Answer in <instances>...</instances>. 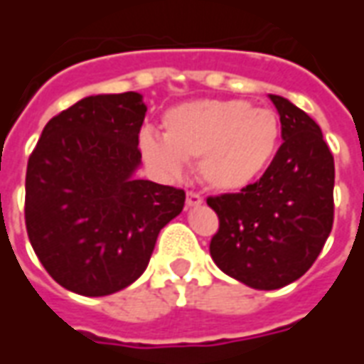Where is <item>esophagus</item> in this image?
Masks as SVG:
<instances>
[{
    "label": "esophagus",
    "mask_w": 364,
    "mask_h": 364,
    "mask_svg": "<svg viewBox=\"0 0 364 364\" xmlns=\"http://www.w3.org/2000/svg\"><path fill=\"white\" fill-rule=\"evenodd\" d=\"M203 205V197L195 193V191H187V206H198Z\"/></svg>",
    "instance_id": "esophagus-1"
}]
</instances>
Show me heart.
Returning <instances> with one entry per match:
<instances>
[{"label":"heart","mask_w":364,"mask_h":364,"mask_svg":"<svg viewBox=\"0 0 364 364\" xmlns=\"http://www.w3.org/2000/svg\"><path fill=\"white\" fill-rule=\"evenodd\" d=\"M161 134L144 132L140 150L167 175L197 159L198 177L210 189L236 193L257 181L281 140V120L245 99H200L164 114Z\"/></svg>","instance_id":"b5f03b06"}]
</instances>
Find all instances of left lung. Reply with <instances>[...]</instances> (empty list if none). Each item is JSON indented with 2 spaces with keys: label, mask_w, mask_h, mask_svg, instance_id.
Returning a JSON list of instances; mask_svg holds the SVG:
<instances>
[{
  "label": "left lung",
  "mask_w": 364,
  "mask_h": 364,
  "mask_svg": "<svg viewBox=\"0 0 364 364\" xmlns=\"http://www.w3.org/2000/svg\"><path fill=\"white\" fill-rule=\"evenodd\" d=\"M281 117V148L240 193L208 197L218 216L213 261L257 290L300 279L318 259L333 226L336 166L320 127L289 99L269 95Z\"/></svg>",
  "instance_id": "8db88e82"
}]
</instances>
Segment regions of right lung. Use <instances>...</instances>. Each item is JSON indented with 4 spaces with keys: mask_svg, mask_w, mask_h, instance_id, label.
<instances>
[{
    "mask_svg": "<svg viewBox=\"0 0 364 364\" xmlns=\"http://www.w3.org/2000/svg\"><path fill=\"white\" fill-rule=\"evenodd\" d=\"M142 95H91L48 120L27 164L25 224L54 281L107 296L148 267L159 230L185 191L136 179Z\"/></svg>",
    "mask_w": 364,
    "mask_h": 364,
    "instance_id": "obj_1",
    "label": "right lung"
}]
</instances>
